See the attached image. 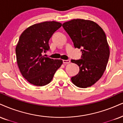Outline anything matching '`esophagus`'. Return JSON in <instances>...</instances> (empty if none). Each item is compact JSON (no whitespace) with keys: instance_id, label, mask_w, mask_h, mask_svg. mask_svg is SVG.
I'll list each match as a JSON object with an SVG mask.
<instances>
[{"instance_id":"34e87169","label":"esophagus","mask_w":123,"mask_h":123,"mask_svg":"<svg viewBox=\"0 0 123 123\" xmlns=\"http://www.w3.org/2000/svg\"><path fill=\"white\" fill-rule=\"evenodd\" d=\"M63 62L64 64H68L70 63V60H63Z\"/></svg>"}]
</instances>
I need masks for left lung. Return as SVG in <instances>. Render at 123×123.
I'll return each instance as SVG.
<instances>
[{
	"instance_id": "left-lung-1",
	"label": "left lung",
	"mask_w": 123,
	"mask_h": 123,
	"mask_svg": "<svg viewBox=\"0 0 123 123\" xmlns=\"http://www.w3.org/2000/svg\"><path fill=\"white\" fill-rule=\"evenodd\" d=\"M62 26L75 48L81 49L82 53L81 59L71 60L79 67V72L71 80L78 87H91L103 75L110 57L105 32L98 24L88 20L73 19Z\"/></svg>"
}]
</instances>
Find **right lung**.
Masks as SVG:
<instances>
[{"label":"right lung","mask_w":123,"mask_h":123,"mask_svg":"<svg viewBox=\"0 0 123 123\" xmlns=\"http://www.w3.org/2000/svg\"><path fill=\"white\" fill-rule=\"evenodd\" d=\"M61 26L55 21L44 22L29 27L20 36L15 49L16 60L22 76L31 84H48L63 63L60 59L43 56L49 49V39Z\"/></svg>","instance_id":"right-lung-1"}]
</instances>
